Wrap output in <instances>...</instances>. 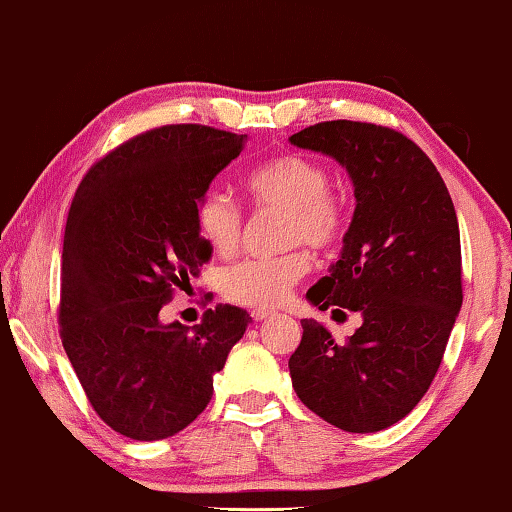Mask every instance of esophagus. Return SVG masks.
<instances>
[{
  "mask_svg": "<svg viewBox=\"0 0 512 512\" xmlns=\"http://www.w3.org/2000/svg\"><path fill=\"white\" fill-rule=\"evenodd\" d=\"M271 315H273V312H269V310H253V312H250V317H253L255 322H264V319L271 317Z\"/></svg>",
  "mask_w": 512,
  "mask_h": 512,
  "instance_id": "esophagus-1",
  "label": "esophagus"
}]
</instances>
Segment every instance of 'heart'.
<instances>
[{"mask_svg": "<svg viewBox=\"0 0 512 512\" xmlns=\"http://www.w3.org/2000/svg\"><path fill=\"white\" fill-rule=\"evenodd\" d=\"M246 186L259 207L285 211L282 243L326 248L345 230V207L329 193L324 165L305 156H282L248 174ZM197 232L216 255H232L241 239V211L225 190L207 188L195 204ZM308 271V257L241 259L220 273V292L248 308H276Z\"/></svg>", "mask_w": 512, "mask_h": 512, "instance_id": "obj_1", "label": "heart"}]
</instances>
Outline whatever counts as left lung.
<instances>
[{
	"instance_id": "left-lung-1",
	"label": "left lung",
	"mask_w": 512,
	"mask_h": 512,
	"mask_svg": "<svg viewBox=\"0 0 512 512\" xmlns=\"http://www.w3.org/2000/svg\"><path fill=\"white\" fill-rule=\"evenodd\" d=\"M289 142L349 174L356 209L340 259L305 299L361 315L347 340L301 319L289 358L301 402L345 432H379L421 402L462 308L460 227L437 167L409 137L361 121H324ZM338 322V319H335Z\"/></svg>"
}]
</instances>
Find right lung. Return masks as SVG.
<instances>
[{"label": "right lung", "mask_w": 512, "mask_h": 512, "mask_svg": "<svg viewBox=\"0 0 512 512\" xmlns=\"http://www.w3.org/2000/svg\"><path fill=\"white\" fill-rule=\"evenodd\" d=\"M246 140L197 124L154 128L98 160L73 197L61 342L91 407L128 439L158 441L193 423L250 324L230 303L193 329L160 322L172 289L211 257L195 204Z\"/></svg>", "instance_id": "add662e5"}]
</instances>
